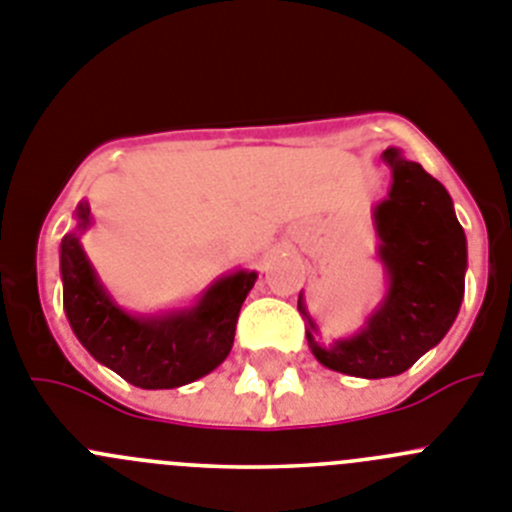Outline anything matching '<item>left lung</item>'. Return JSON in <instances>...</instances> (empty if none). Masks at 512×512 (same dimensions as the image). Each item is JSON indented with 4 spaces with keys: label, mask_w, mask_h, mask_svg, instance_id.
I'll use <instances>...</instances> for the list:
<instances>
[{
    "label": "left lung",
    "mask_w": 512,
    "mask_h": 512,
    "mask_svg": "<svg viewBox=\"0 0 512 512\" xmlns=\"http://www.w3.org/2000/svg\"><path fill=\"white\" fill-rule=\"evenodd\" d=\"M382 158L393 170L388 199L372 209L377 260L388 273L382 301L357 334L324 344L303 293L298 296L313 357L365 380L400 375L444 339L462 306L467 273V237L446 188L398 147Z\"/></svg>",
    "instance_id": "1"
}]
</instances>
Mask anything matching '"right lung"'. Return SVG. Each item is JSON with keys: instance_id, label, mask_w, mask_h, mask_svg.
Here are the masks:
<instances>
[{"instance_id": "right-lung-1", "label": "right lung", "mask_w": 512, "mask_h": 512, "mask_svg": "<svg viewBox=\"0 0 512 512\" xmlns=\"http://www.w3.org/2000/svg\"><path fill=\"white\" fill-rule=\"evenodd\" d=\"M73 219L76 227L61 242L63 308L76 339L99 365L145 390L181 388L222 365L255 270L216 278L188 308L130 313L109 296L81 247V234L91 227L89 201L76 206Z\"/></svg>"}]
</instances>
